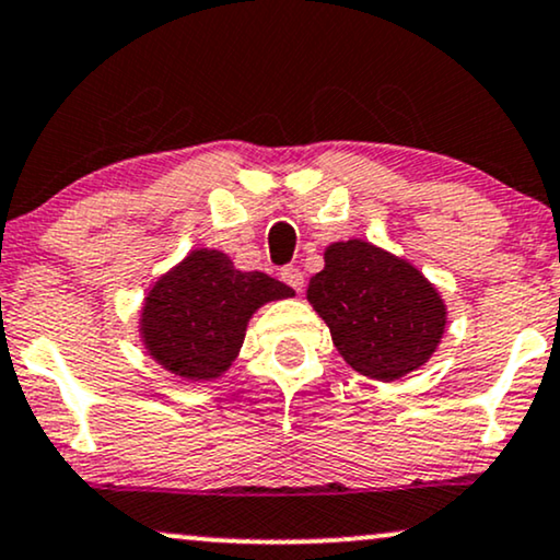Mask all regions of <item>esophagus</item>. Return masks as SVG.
<instances>
[{"mask_svg":"<svg viewBox=\"0 0 560 560\" xmlns=\"http://www.w3.org/2000/svg\"><path fill=\"white\" fill-rule=\"evenodd\" d=\"M279 276H281V281H284L287 287L294 289V292H300V289L304 287V273L296 266H284V268H281Z\"/></svg>","mask_w":560,"mask_h":560,"instance_id":"esophagus-1","label":"esophagus"}]
</instances>
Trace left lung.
<instances>
[{
    "label": "left lung",
    "mask_w": 560,
    "mask_h": 560,
    "mask_svg": "<svg viewBox=\"0 0 560 560\" xmlns=\"http://www.w3.org/2000/svg\"><path fill=\"white\" fill-rule=\"evenodd\" d=\"M307 300L346 364L382 382L427 364L447 325V307L419 268L364 240L328 245Z\"/></svg>",
    "instance_id": "obj_1"
}]
</instances>
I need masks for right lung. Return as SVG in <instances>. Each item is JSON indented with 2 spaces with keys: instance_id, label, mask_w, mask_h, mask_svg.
I'll list each match as a JSON object with an SVG mask.
<instances>
[{
  "instance_id": "1",
  "label": "right lung",
  "mask_w": 560,
  "mask_h": 560,
  "mask_svg": "<svg viewBox=\"0 0 560 560\" xmlns=\"http://www.w3.org/2000/svg\"><path fill=\"white\" fill-rule=\"evenodd\" d=\"M294 296L260 271H237L219 250L188 253L154 281L141 310V338L154 362L190 382L222 377L260 304Z\"/></svg>"
}]
</instances>
